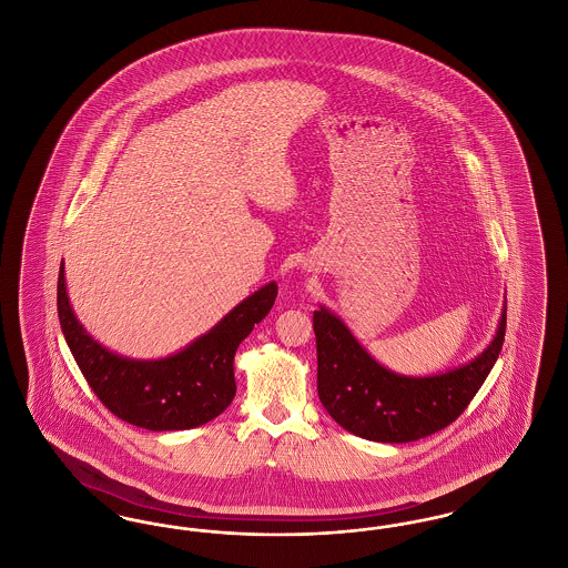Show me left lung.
I'll return each instance as SVG.
<instances>
[{"instance_id": "obj_1", "label": "left lung", "mask_w": 568, "mask_h": 568, "mask_svg": "<svg viewBox=\"0 0 568 568\" xmlns=\"http://www.w3.org/2000/svg\"><path fill=\"white\" fill-rule=\"evenodd\" d=\"M317 392L329 417L347 433L377 443H408L454 424L484 385L503 349L507 300L494 341L473 362L433 377L387 371L325 306L313 313Z\"/></svg>"}]
</instances>
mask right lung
Listing matches in <instances>:
<instances>
[{
  "mask_svg": "<svg viewBox=\"0 0 568 568\" xmlns=\"http://www.w3.org/2000/svg\"><path fill=\"white\" fill-rule=\"evenodd\" d=\"M272 281L232 308L183 352L163 359H130L102 347L77 320L63 264L57 281V313L65 343L93 394L119 419L153 433L190 430L221 415L236 394L234 355L276 300Z\"/></svg>",
  "mask_w": 568,
  "mask_h": 568,
  "instance_id": "add662e5",
  "label": "right lung"
}]
</instances>
